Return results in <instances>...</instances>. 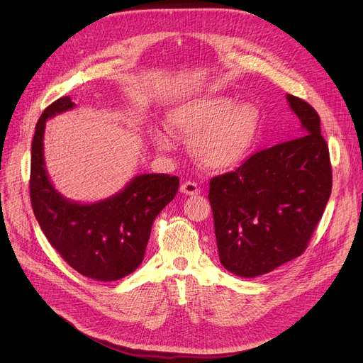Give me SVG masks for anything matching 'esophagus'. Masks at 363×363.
I'll use <instances>...</instances> for the list:
<instances>
[{
	"mask_svg": "<svg viewBox=\"0 0 363 363\" xmlns=\"http://www.w3.org/2000/svg\"><path fill=\"white\" fill-rule=\"evenodd\" d=\"M181 191H182L185 196H197V194L200 193V188H199V185H197L196 182L186 181V182H184V184L181 185Z\"/></svg>",
	"mask_w": 363,
	"mask_h": 363,
	"instance_id": "obj_1",
	"label": "esophagus"
}]
</instances>
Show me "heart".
I'll use <instances>...</instances> for the list:
<instances>
[{"label":"heart","instance_id":"obj_1","mask_svg":"<svg viewBox=\"0 0 363 363\" xmlns=\"http://www.w3.org/2000/svg\"><path fill=\"white\" fill-rule=\"evenodd\" d=\"M260 110L253 103H238L223 95L189 100L170 110L169 128L193 140L196 160L207 170L226 172L242 164L255 150L260 132ZM152 140L167 148L169 140L156 130Z\"/></svg>","mask_w":363,"mask_h":363}]
</instances>
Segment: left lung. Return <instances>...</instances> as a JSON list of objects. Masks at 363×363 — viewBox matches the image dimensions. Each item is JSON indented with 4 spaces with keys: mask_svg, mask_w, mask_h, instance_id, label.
Listing matches in <instances>:
<instances>
[{
    "mask_svg": "<svg viewBox=\"0 0 363 363\" xmlns=\"http://www.w3.org/2000/svg\"><path fill=\"white\" fill-rule=\"evenodd\" d=\"M301 137L255 152L211 179L218 252L223 268L255 278L298 257L322 218L331 188L328 145L316 110L287 94Z\"/></svg>",
    "mask_w": 363,
    "mask_h": 363,
    "instance_id": "8db88e82",
    "label": "left lung"
}]
</instances>
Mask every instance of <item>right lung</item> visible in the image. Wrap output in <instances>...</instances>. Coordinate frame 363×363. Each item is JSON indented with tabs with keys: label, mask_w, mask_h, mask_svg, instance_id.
<instances>
[{
	"label": "right lung",
	"mask_w": 363,
	"mask_h": 363,
	"mask_svg": "<svg viewBox=\"0 0 363 363\" xmlns=\"http://www.w3.org/2000/svg\"><path fill=\"white\" fill-rule=\"evenodd\" d=\"M74 107L70 97L48 106L35 126L30 150V203L43 233L81 275L116 281L141 264L156 216L177 196L179 179L166 174L133 178L122 191L97 203H76L52 186L44 162L45 122Z\"/></svg>",
	"instance_id": "obj_1"
}]
</instances>
